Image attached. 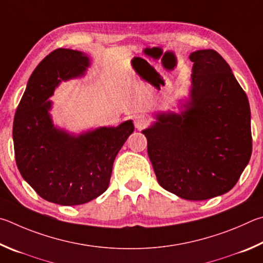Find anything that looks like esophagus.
Instances as JSON below:
<instances>
[{
  "label": "esophagus",
  "instance_id": "obj_1",
  "mask_svg": "<svg viewBox=\"0 0 263 263\" xmlns=\"http://www.w3.org/2000/svg\"><path fill=\"white\" fill-rule=\"evenodd\" d=\"M149 123V119L146 118V115L144 114H137L135 119H134V124H135V128L139 129H144L146 126H148Z\"/></svg>",
  "mask_w": 263,
  "mask_h": 263
}]
</instances>
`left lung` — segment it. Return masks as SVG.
<instances>
[{"label":"left lung","instance_id":"1","mask_svg":"<svg viewBox=\"0 0 263 263\" xmlns=\"http://www.w3.org/2000/svg\"><path fill=\"white\" fill-rule=\"evenodd\" d=\"M190 101L180 113L156 114L144 129L158 183L185 200L231 191L252 155L251 109L245 91L214 49L190 55Z\"/></svg>","mask_w":263,"mask_h":263}]
</instances>
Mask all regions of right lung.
Masks as SVG:
<instances>
[{
	"label": "right lung",
	"mask_w": 263,
	"mask_h": 263,
	"mask_svg": "<svg viewBox=\"0 0 263 263\" xmlns=\"http://www.w3.org/2000/svg\"><path fill=\"white\" fill-rule=\"evenodd\" d=\"M89 66L80 50H53L32 72L13 119L22 177L44 200L61 205L86 203L107 190L114 159L134 132L132 120L80 135L54 127L48 98L60 83L83 76Z\"/></svg>",
	"instance_id": "add662e5"
}]
</instances>
